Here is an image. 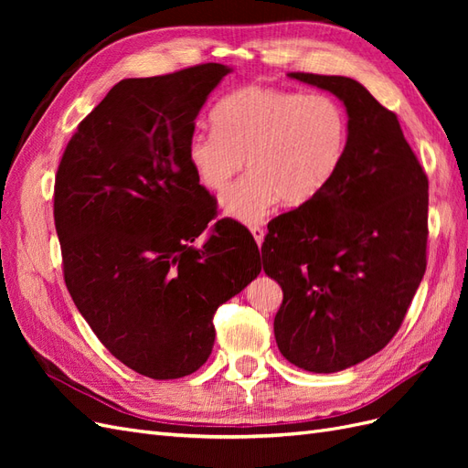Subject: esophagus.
<instances>
[{"label": "esophagus", "instance_id": "34e87169", "mask_svg": "<svg viewBox=\"0 0 468 468\" xmlns=\"http://www.w3.org/2000/svg\"><path fill=\"white\" fill-rule=\"evenodd\" d=\"M250 232H251V236H253V238H256L258 246H261L263 238H265V230L261 229V226H250Z\"/></svg>", "mask_w": 468, "mask_h": 468}]
</instances>
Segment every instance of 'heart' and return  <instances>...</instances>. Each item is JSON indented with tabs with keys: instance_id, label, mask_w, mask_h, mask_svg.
<instances>
[{
	"instance_id": "heart-1",
	"label": "heart",
	"mask_w": 468,
	"mask_h": 468,
	"mask_svg": "<svg viewBox=\"0 0 468 468\" xmlns=\"http://www.w3.org/2000/svg\"><path fill=\"white\" fill-rule=\"evenodd\" d=\"M210 133L187 140V160L203 187L222 193V210L239 222H260L281 199L287 207L313 201L342 167L351 124L330 95L248 86L222 97L210 112Z\"/></svg>"
}]
</instances>
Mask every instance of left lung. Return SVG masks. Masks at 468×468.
I'll list each match as a JSON object with an SVG mask.
<instances>
[{"label":"left lung","instance_id":"left-lung-1","mask_svg":"<svg viewBox=\"0 0 468 468\" xmlns=\"http://www.w3.org/2000/svg\"><path fill=\"white\" fill-rule=\"evenodd\" d=\"M289 76L342 99L351 134L330 186L269 222L263 271L282 289L273 322L282 357L335 373L400 330L428 263V176L399 117L359 81Z\"/></svg>","mask_w":468,"mask_h":468}]
</instances>
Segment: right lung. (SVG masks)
I'll return each mask as SVG.
<instances>
[{"label": "right lung", "mask_w": 468, "mask_h": 468, "mask_svg": "<svg viewBox=\"0 0 468 468\" xmlns=\"http://www.w3.org/2000/svg\"><path fill=\"white\" fill-rule=\"evenodd\" d=\"M230 74L199 64L119 81L78 124L54 181L64 281L111 356L155 378L195 373L215 346L212 316L261 271L242 226L215 224L187 140Z\"/></svg>", "instance_id": "right-lung-1"}]
</instances>
